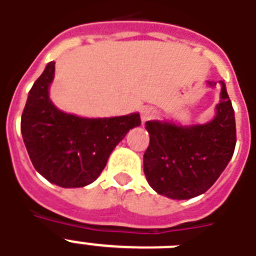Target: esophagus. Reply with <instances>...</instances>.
<instances>
[{"mask_svg": "<svg viewBox=\"0 0 256 256\" xmlns=\"http://www.w3.org/2000/svg\"><path fill=\"white\" fill-rule=\"evenodd\" d=\"M154 116H156V110L150 108V106H144V108H140V120H142V124L148 122V120H152Z\"/></svg>", "mask_w": 256, "mask_h": 256, "instance_id": "obj_1", "label": "esophagus"}]
</instances>
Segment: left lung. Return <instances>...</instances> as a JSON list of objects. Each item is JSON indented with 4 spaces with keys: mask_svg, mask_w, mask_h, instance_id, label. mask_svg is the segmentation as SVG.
<instances>
[{
    "mask_svg": "<svg viewBox=\"0 0 256 256\" xmlns=\"http://www.w3.org/2000/svg\"><path fill=\"white\" fill-rule=\"evenodd\" d=\"M220 84V100L210 122L180 126L148 120L144 124L150 144L144 156V171L158 194L171 199L198 196L214 184L230 162L236 128L226 85Z\"/></svg>",
    "mask_w": 256,
    "mask_h": 256,
    "instance_id": "1",
    "label": "left lung"
}]
</instances>
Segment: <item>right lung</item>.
Here are the masks:
<instances>
[{"mask_svg":"<svg viewBox=\"0 0 256 256\" xmlns=\"http://www.w3.org/2000/svg\"><path fill=\"white\" fill-rule=\"evenodd\" d=\"M56 62H49L30 88L21 116V132L34 168L49 182L72 188L94 182L138 112L112 118H82L54 106L49 98Z\"/></svg>","mask_w":256,"mask_h":256,"instance_id":"add662e5","label":"right lung"}]
</instances>
